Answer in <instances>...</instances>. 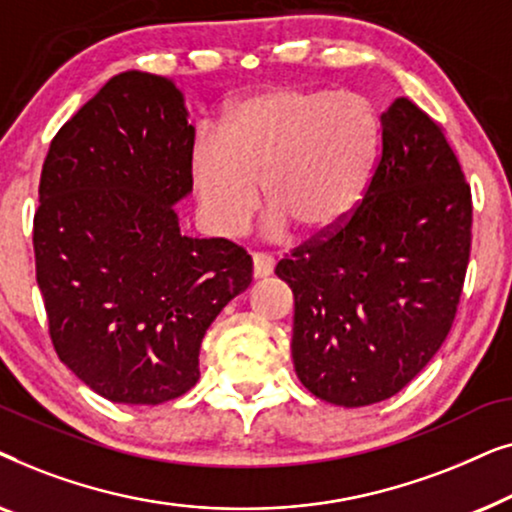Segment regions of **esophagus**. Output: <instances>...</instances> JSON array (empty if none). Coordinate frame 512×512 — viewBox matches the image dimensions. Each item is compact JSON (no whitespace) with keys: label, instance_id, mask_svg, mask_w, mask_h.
<instances>
[{"label":"esophagus","instance_id":"1","mask_svg":"<svg viewBox=\"0 0 512 512\" xmlns=\"http://www.w3.org/2000/svg\"><path fill=\"white\" fill-rule=\"evenodd\" d=\"M251 265H254V277L256 279L272 275V268H275L272 258L265 256V254H254V256H251Z\"/></svg>","mask_w":512,"mask_h":512}]
</instances>
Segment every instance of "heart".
Segmentation results:
<instances>
[{
    "instance_id": "1",
    "label": "heart",
    "mask_w": 512,
    "mask_h": 512,
    "mask_svg": "<svg viewBox=\"0 0 512 512\" xmlns=\"http://www.w3.org/2000/svg\"><path fill=\"white\" fill-rule=\"evenodd\" d=\"M375 111L366 97L326 88H275L235 104L223 135L202 130L193 144V181L202 214L237 237L258 207L263 181L270 235L338 228L366 193L377 158Z\"/></svg>"
}]
</instances>
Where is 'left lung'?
<instances>
[{"mask_svg": "<svg viewBox=\"0 0 512 512\" xmlns=\"http://www.w3.org/2000/svg\"><path fill=\"white\" fill-rule=\"evenodd\" d=\"M380 121L363 200L275 268L293 291L298 380L342 408L391 398L433 359L471 254V186L445 130L405 97Z\"/></svg>", "mask_w": 512, "mask_h": 512, "instance_id": "obj_1", "label": "left lung"}]
</instances>
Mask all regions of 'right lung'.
I'll use <instances>...</instances> for the list:
<instances>
[{
    "instance_id": "add662e5",
    "label": "right lung",
    "mask_w": 512,
    "mask_h": 512,
    "mask_svg": "<svg viewBox=\"0 0 512 512\" xmlns=\"http://www.w3.org/2000/svg\"><path fill=\"white\" fill-rule=\"evenodd\" d=\"M195 128L170 79L123 72L53 137L34 212V261L60 361L125 405L179 398L200 342L251 284L235 242L179 230Z\"/></svg>"
}]
</instances>
